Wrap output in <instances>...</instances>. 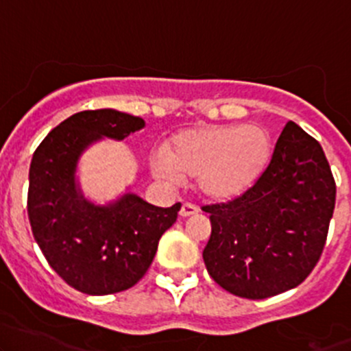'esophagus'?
Wrapping results in <instances>:
<instances>
[{"label":"esophagus","mask_w":351,"mask_h":351,"mask_svg":"<svg viewBox=\"0 0 351 351\" xmlns=\"http://www.w3.org/2000/svg\"><path fill=\"white\" fill-rule=\"evenodd\" d=\"M195 214H198V207L192 204H183L182 208H180V215H182V217H190V215Z\"/></svg>","instance_id":"obj_1"}]
</instances>
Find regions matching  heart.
<instances>
[{"mask_svg": "<svg viewBox=\"0 0 351 351\" xmlns=\"http://www.w3.org/2000/svg\"><path fill=\"white\" fill-rule=\"evenodd\" d=\"M270 156V137L258 125H205L183 130L168 151L151 159L154 176L166 185L197 178L198 189L214 200H231L246 192Z\"/></svg>", "mask_w": 351, "mask_h": 351, "instance_id": "1", "label": "heart"}]
</instances>
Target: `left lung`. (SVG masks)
Returning <instances> with one entry per match:
<instances>
[{"label":"left lung","instance_id":"8db88e82","mask_svg":"<svg viewBox=\"0 0 351 351\" xmlns=\"http://www.w3.org/2000/svg\"><path fill=\"white\" fill-rule=\"evenodd\" d=\"M336 185L323 147L287 122L265 171L243 195L205 205L208 275L244 299H267L302 284L326 244Z\"/></svg>","mask_w":351,"mask_h":351}]
</instances>
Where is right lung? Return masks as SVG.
Listing matches in <instances>:
<instances>
[{
  "label": "right lung",
  "instance_id": "obj_1",
  "mask_svg": "<svg viewBox=\"0 0 351 351\" xmlns=\"http://www.w3.org/2000/svg\"><path fill=\"white\" fill-rule=\"evenodd\" d=\"M144 125L141 117L112 108L84 110L52 129L32 158L27 210L35 241L52 270L88 295L136 285L182 207H156L136 193L97 205L81 192L76 168L84 149L101 137L125 139Z\"/></svg>",
  "mask_w": 351,
  "mask_h": 351
}]
</instances>
